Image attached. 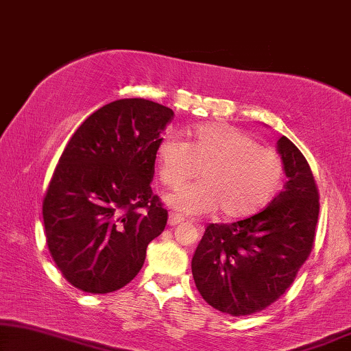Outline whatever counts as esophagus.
Wrapping results in <instances>:
<instances>
[{
	"label": "esophagus",
	"instance_id": "1",
	"mask_svg": "<svg viewBox=\"0 0 351 351\" xmlns=\"http://www.w3.org/2000/svg\"><path fill=\"white\" fill-rule=\"evenodd\" d=\"M182 221H184V219H182L180 215L170 213V216H169V226H171V227H173V226H178V224H181Z\"/></svg>",
	"mask_w": 351,
	"mask_h": 351
}]
</instances>
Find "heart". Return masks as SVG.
<instances>
[{
  "instance_id": "heart-1",
  "label": "heart",
  "mask_w": 351,
  "mask_h": 351,
  "mask_svg": "<svg viewBox=\"0 0 351 351\" xmlns=\"http://www.w3.org/2000/svg\"><path fill=\"white\" fill-rule=\"evenodd\" d=\"M186 143L167 136L157 145L159 176L170 189L195 178L202 182L165 197L181 215L219 210L227 219L245 218L267 204L283 181V160L253 136L229 124H205L186 132Z\"/></svg>"
}]
</instances>
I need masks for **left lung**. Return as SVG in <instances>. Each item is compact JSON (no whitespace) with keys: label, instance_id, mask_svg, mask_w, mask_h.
Here are the masks:
<instances>
[{"label":"left lung","instance_id":"left-lung-1","mask_svg":"<svg viewBox=\"0 0 351 351\" xmlns=\"http://www.w3.org/2000/svg\"><path fill=\"white\" fill-rule=\"evenodd\" d=\"M288 181L261 213L210 224L192 256V276L206 302L232 317L272 305L293 283L313 246L318 189L294 143L276 141Z\"/></svg>","mask_w":351,"mask_h":351}]
</instances>
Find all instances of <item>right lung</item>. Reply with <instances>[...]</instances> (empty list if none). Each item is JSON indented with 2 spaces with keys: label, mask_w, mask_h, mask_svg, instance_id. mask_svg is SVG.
Segmentation results:
<instances>
[{
  "label": "right lung",
  "mask_w": 351,
  "mask_h": 351,
  "mask_svg": "<svg viewBox=\"0 0 351 351\" xmlns=\"http://www.w3.org/2000/svg\"><path fill=\"white\" fill-rule=\"evenodd\" d=\"M173 111L145 98L101 106L68 141L43 202L47 246L75 288L121 289L135 278L169 213L152 194L157 145Z\"/></svg>",
  "instance_id": "1"
}]
</instances>
